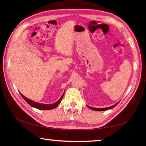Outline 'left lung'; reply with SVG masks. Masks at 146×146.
Returning a JSON list of instances; mask_svg holds the SVG:
<instances>
[{"label":"left lung","mask_w":146,"mask_h":146,"mask_svg":"<svg viewBox=\"0 0 146 146\" xmlns=\"http://www.w3.org/2000/svg\"><path fill=\"white\" fill-rule=\"evenodd\" d=\"M120 102V101H119ZM119 102H118L117 103H116L115 105H112V106H110V107H106V108H94V107H90L88 105V108H90L92 110H96V111H104V110H107L108 109H111V108H112L113 107H115L116 106V105L119 103Z\"/></svg>","instance_id":"8db88e82"}]
</instances>
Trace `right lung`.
<instances>
[{
    "label": "right lung",
    "mask_w": 146,
    "mask_h": 146,
    "mask_svg": "<svg viewBox=\"0 0 146 146\" xmlns=\"http://www.w3.org/2000/svg\"><path fill=\"white\" fill-rule=\"evenodd\" d=\"M21 95L22 96V97H23L24 100H25L27 104H28L31 106L33 107H35L36 108H38V109L39 110H51V109H54V108H56L58 105L61 103V101L62 100V98L63 97V95H64V93L63 94L61 95V97H60V98L59 99V100L56 102H55L54 104H41V103H38V102H36L35 101H33L31 100H30V99L26 98V97H24V96L21 94L20 93Z\"/></svg>",
    "instance_id": "right-lung-1"
}]
</instances>
